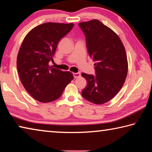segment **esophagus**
Masks as SVG:
<instances>
[{
	"instance_id": "1",
	"label": "esophagus",
	"mask_w": 152,
	"mask_h": 152,
	"mask_svg": "<svg viewBox=\"0 0 152 152\" xmlns=\"http://www.w3.org/2000/svg\"><path fill=\"white\" fill-rule=\"evenodd\" d=\"M73 74L74 78H75V79H77V78H79V77L81 76V74L79 73H73Z\"/></svg>"
}]
</instances>
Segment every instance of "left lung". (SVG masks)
Returning a JSON list of instances; mask_svg holds the SVG:
<instances>
[{"label": "left lung", "mask_w": 152, "mask_h": 152, "mask_svg": "<svg viewBox=\"0 0 152 152\" xmlns=\"http://www.w3.org/2000/svg\"><path fill=\"white\" fill-rule=\"evenodd\" d=\"M84 32L89 54L96 61V76L83 73L88 84L82 96L96 104H102L115 96L128 73L125 48L118 36L97 19L79 23Z\"/></svg>", "instance_id": "obj_1"}]
</instances>
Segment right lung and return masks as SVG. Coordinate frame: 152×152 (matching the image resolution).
<instances>
[{"mask_svg": "<svg viewBox=\"0 0 152 152\" xmlns=\"http://www.w3.org/2000/svg\"><path fill=\"white\" fill-rule=\"evenodd\" d=\"M74 24L45 23L28 32L20 47L17 68L21 83L34 99L48 103L59 98L64 88L73 79L69 71L53 68L49 62L61 38Z\"/></svg>", "mask_w": 152, "mask_h": 152, "instance_id": "obj_1", "label": "right lung"}]
</instances>
